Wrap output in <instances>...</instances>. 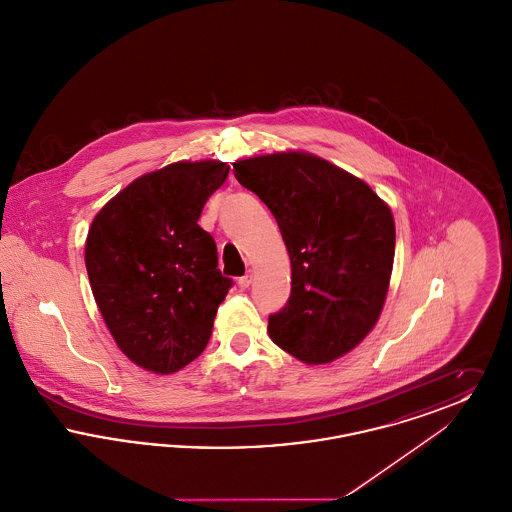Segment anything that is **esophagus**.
Returning <instances> with one entry per match:
<instances>
[{"mask_svg":"<svg viewBox=\"0 0 512 512\" xmlns=\"http://www.w3.org/2000/svg\"><path fill=\"white\" fill-rule=\"evenodd\" d=\"M238 284H240V288H242V290L249 288V286L253 284V274H251V272H249V274H245V276H242V278L238 280Z\"/></svg>","mask_w":512,"mask_h":512,"instance_id":"obj_1","label":"esophagus"}]
</instances>
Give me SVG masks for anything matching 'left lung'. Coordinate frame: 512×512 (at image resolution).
<instances>
[{
    "label": "left lung",
    "mask_w": 512,
    "mask_h": 512,
    "mask_svg": "<svg viewBox=\"0 0 512 512\" xmlns=\"http://www.w3.org/2000/svg\"><path fill=\"white\" fill-rule=\"evenodd\" d=\"M234 176L270 209L292 263V293L268 318L270 340L305 365L340 359L365 340L386 303L390 205L365 180L305 151L236 161Z\"/></svg>",
    "instance_id": "1"
}]
</instances>
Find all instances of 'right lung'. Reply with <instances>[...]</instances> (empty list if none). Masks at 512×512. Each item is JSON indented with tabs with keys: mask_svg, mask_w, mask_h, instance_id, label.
Instances as JSON below:
<instances>
[{
	"mask_svg": "<svg viewBox=\"0 0 512 512\" xmlns=\"http://www.w3.org/2000/svg\"><path fill=\"white\" fill-rule=\"evenodd\" d=\"M230 167L178 161L147 172L92 220L84 259L99 313L122 353L155 374L201 355L230 278L197 220Z\"/></svg>",
	"mask_w": 512,
	"mask_h": 512,
	"instance_id": "right-lung-1",
	"label": "right lung"
}]
</instances>
